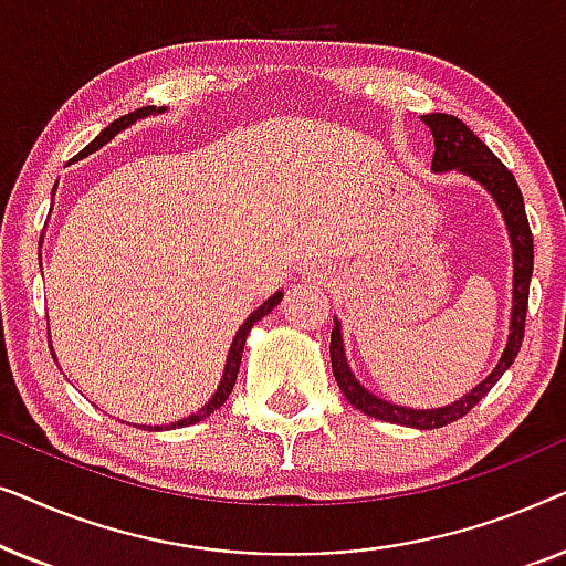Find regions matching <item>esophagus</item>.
<instances>
[{"mask_svg": "<svg viewBox=\"0 0 566 566\" xmlns=\"http://www.w3.org/2000/svg\"><path fill=\"white\" fill-rule=\"evenodd\" d=\"M304 277L312 283H327L332 277V268L327 262H308L304 268Z\"/></svg>", "mask_w": 566, "mask_h": 566, "instance_id": "34e87169", "label": "esophagus"}]
</instances>
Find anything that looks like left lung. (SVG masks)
<instances>
[{
  "label": "left lung",
  "instance_id": "left-lung-1",
  "mask_svg": "<svg viewBox=\"0 0 566 566\" xmlns=\"http://www.w3.org/2000/svg\"><path fill=\"white\" fill-rule=\"evenodd\" d=\"M422 123L432 130L436 138V154H432V172H455L469 175L471 180H476L482 188L494 198V203L502 211L505 219L510 244H513V314H510V335L505 353L490 376L482 384H476V389L463 394L459 401L448 407L438 409H409L391 405L376 394H370L366 386H360L358 378L347 366L345 358V345H343V329L335 316V329H332V343H329V358H332V374L339 391L345 394V399L350 401L355 409L366 412L376 420H386L394 424H405V428L417 430H432L443 428L461 420L463 415L471 412L479 401H482L494 384L500 381L502 374L513 366L517 350L523 345V332H525V314H528V289H531V275H533V234L528 227V216H525L523 192L517 188L515 177L494 154L486 149V144L479 138L474 130L453 115L446 113H430L422 115Z\"/></svg>",
  "mask_w": 566,
  "mask_h": 566
}]
</instances>
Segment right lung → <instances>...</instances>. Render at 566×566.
Instances as JSON below:
<instances>
[{
	"instance_id": "1",
	"label": "right lung",
	"mask_w": 566,
	"mask_h": 566,
	"mask_svg": "<svg viewBox=\"0 0 566 566\" xmlns=\"http://www.w3.org/2000/svg\"><path fill=\"white\" fill-rule=\"evenodd\" d=\"M159 113H165V107H154V105H146V107H142V111H134V113H128V115H123V118H118V120H113L111 126H107L105 130H99V136L95 138V142H90L87 146H84V149L80 151V157H74V159H82V157H87V154H92V151H97V149H103V146L111 142V138H115L120 134V130H126L128 126H134L136 120H142V118H149V115H159ZM281 298H283V291H277V293H273V296H270L265 304L262 306H258L254 308V312L247 316L244 319V324L242 327L237 329V335H234V339H231V347H229V355H227V366H223V376H221V384H219V389H216V394L211 399H208V405L206 407H200L198 412H192L190 417H182V420H177V422H172V424H165V430H175V428H188V424H196V422H200V420H206L208 415L211 412H216V409H219L223 401L229 399V394H231V389H234V384H237V374H239V363H242V353H244V343H247V335H250V329L254 327V322H260L262 316H268L270 312H273V308L281 304ZM53 355V353H51ZM146 428V424H144ZM151 430V428H149ZM154 430H161L159 424H154Z\"/></svg>"
}]
</instances>
